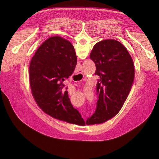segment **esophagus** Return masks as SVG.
Returning a JSON list of instances; mask_svg holds the SVG:
<instances>
[{"instance_id": "obj_1", "label": "esophagus", "mask_w": 159, "mask_h": 159, "mask_svg": "<svg viewBox=\"0 0 159 159\" xmlns=\"http://www.w3.org/2000/svg\"><path fill=\"white\" fill-rule=\"evenodd\" d=\"M79 73H82V71H80V72H79Z\"/></svg>"}]
</instances>
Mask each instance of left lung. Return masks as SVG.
Returning <instances> with one entry per match:
<instances>
[{"label": "left lung", "instance_id": "obj_1", "mask_svg": "<svg viewBox=\"0 0 159 159\" xmlns=\"http://www.w3.org/2000/svg\"><path fill=\"white\" fill-rule=\"evenodd\" d=\"M99 76L98 99L87 125L101 124L119 113L129 93L135 77L134 64L126 48L119 41L106 39L97 43L90 53Z\"/></svg>", "mask_w": 159, "mask_h": 159}]
</instances>
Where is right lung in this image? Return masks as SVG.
Here are the masks:
<instances>
[{
	"label": "right lung",
	"instance_id": "obj_1",
	"mask_svg": "<svg viewBox=\"0 0 159 159\" xmlns=\"http://www.w3.org/2000/svg\"><path fill=\"white\" fill-rule=\"evenodd\" d=\"M77 62L70 41L60 36L49 37L31 58L30 83L38 106L58 120L84 126V120L73 107L63 82L73 74Z\"/></svg>",
	"mask_w": 159,
	"mask_h": 159
}]
</instances>
